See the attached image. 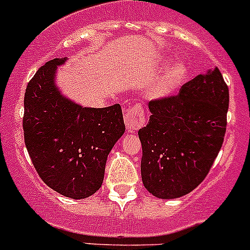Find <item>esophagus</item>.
Returning a JSON list of instances; mask_svg holds the SVG:
<instances>
[{
    "label": "esophagus",
    "instance_id": "34e87169",
    "mask_svg": "<svg viewBox=\"0 0 250 250\" xmlns=\"http://www.w3.org/2000/svg\"><path fill=\"white\" fill-rule=\"evenodd\" d=\"M125 127L129 132H135L145 125V112L139 104L130 106L125 115Z\"/></svg>",
    "mask_w": 250,
    "mask_h": 250
}]
</instances>
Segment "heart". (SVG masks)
<instances>
[{
	"mask_svg": "<svg viewBox=\"0 0 250 250\" xmlns=\"http://www.w3.org/2000/svg\"><path fill=\"white\" fill-rule=\"evenodd\" d=\"M186 76H188L186 64L181 60H176L153 82V84L151 85V94L155 98L167 97L185 81Z\"/></svg>",
	"mask_w": 250,
	"mask_h": 250,
	"instance_id": "obj_1",
	"label": "heart"
}]
</instances>
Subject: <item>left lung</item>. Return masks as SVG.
Returning <instances> with one entry per match:
<instances>
[{"label":"left lung","instance_id":"left-lung-1","mask_svg":"<svg viewBox=\"0 0 250 250\" xmlns=\"http://www.w3.org/2000/svg\"><path fill=\"white\" fill-rule=\"evenodd\" d=\"M151 116L138 132L141 179L161 200L188 195L204 180L223 145L229 88L218 67L198 75L180 93L148 103Z\"/></svg>","mask_w":250,"mask_h":250}]
</instances>
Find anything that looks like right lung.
I'll list each match as a JSON object with an SVG mask.
<instances>
[{"label":"right lung","instance_id":"right-lung-1","mask_svg":"<svg viewBox=\"0 0 250 250\" xmlns=\"http://www.w3.org/2000/svg\"><path fill=\"white\" fill-rule=\"evenodd\" d=\"M66 60L46 62L27 83L22 129L40 178L60 195L82 200L102 186L107 156L125 127L120 104L83 107L62 94L55 76Z\"/></svg>","mask_w":250,"mask_h":250}]
</instances>
